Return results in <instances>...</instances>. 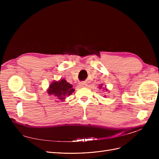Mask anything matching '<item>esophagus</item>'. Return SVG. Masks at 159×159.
Masks as SVG:
<instances>
[{
    "label": "esophagus",
    "mask_w": 159,
    "mask_h": 159,
    "mask_svg": "<svg viewBox=\"0 0 159 159\" xmlns=\"http://www.w3.org/2000/svg\"><path fill=\"white\" fill-rule=\"evenodd\" d=\"M80 87H85L86 84L84 83V82H81V83L80 84Z\"/></svg>",
    "instance_id": "obj_1"
}]
</instances>
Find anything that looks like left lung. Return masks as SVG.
<instances>
[{"label":"left lung","instance_id":"left-lung-1","mask_svg":"<svg viewBox=\"0 0 159 159\" xmlns=\"http://www.w3.org/2000/svg\"><path fill=\"white\" fill-rule=\"evenodd\" d=\"M102 87H103V84H100V85H99V89H102ZM103 90H105L106 91H108V89H107L106 88H103Z\"/></svg>","mask_w":159,"mask_h":159}]
</instances>
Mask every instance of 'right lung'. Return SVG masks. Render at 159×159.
Wrapping results in <instances>:
<instances>
[{
    "label": "right lung",
    "mask_w": 159,
    "mask_h": 159,
    "mask_svg": "<svg viewBox=\"0 0 159 159\" xmlns=\"http://www.w3.org/2000/svg\"><path fill=\"white\" fill-rule=\"evenodd\" d=\"M74 92V89L72 85L65 79L61 78L58 81H52L47 89L48 94L54 95L53 97H56L60 102H64L66 96H69Z\"/></svg>",
    "instance_id": "obj_1"
}]
</instances>
